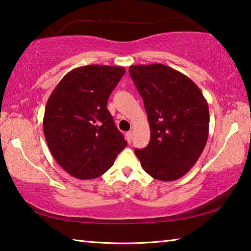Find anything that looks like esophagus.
<instances>
[{
	"mask_svg": "<svg viewBox=\"0 0 251 251\" xmlns=\"http://www.w3.org/2000/svg\"><path fill=\"white\" fill-rule=\"evenodd\" d=\"M131 138H133V131H127L126 133V139H127V142L128 143H130L131 142Z\"/></svg>",
	"mask_w": 251,
	"mask_h": 251,
	"instance_id": "34e87169",
	"label": "esophagus"
}]
</instances>
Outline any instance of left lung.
I'll return each mask as SVG.
<instances>
[{"mask_svg": "<svg viewBox=\"0 0 251 251\" xmlns=\"http://www.w3.org/2000/svg\"><path fill=\"white\" fill-rule=\"evenodd\" d=\"M129 74L144 100L151 141L135 150L144 171L172 181L196 164L209 133V108L192 79L164 64L131 65Z\"/></svg>", "mask_w": 251, "mask_h": 251, "instance_id": "left-lung-1", "label": "left lung"}]
</instances>
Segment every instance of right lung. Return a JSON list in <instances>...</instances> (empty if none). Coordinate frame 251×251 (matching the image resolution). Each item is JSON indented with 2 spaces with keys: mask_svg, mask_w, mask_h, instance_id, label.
Wrapping results in <instances>:
<instances>
[{
  "mask_svg": "<svg viewBox=\"0 0 251 251\" xmlns=\"http://www.w3.org/2000/svg\"><path fill=\"white\" fill-rule=\"evenodd\" d=\"M124 74L123 66H80L69 72L49 97L44 136L55 160L71 176H101L126 147L106 107Z\"/></svg>",
  "mask_w": 251,
  "mask_h": 251,
  "instance_id": "1",
  "label": "right lung"
}]
</instances>
